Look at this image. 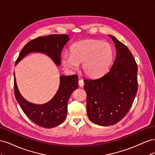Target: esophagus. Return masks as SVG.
Here are the masks:
<instances>
[{
	"label": "esophagus",
	"mask_w": 155,
	"mask_h": 155,
	"mask_svg": "<svg viewBox=\"0 0 155 155\" xmlns=\"http://www.w3.org/2000/svg\"><path fill=\"white\" fill-rule=\"evenodd\" d=\"M78 84H79V86L80 87H83L84 85V81H83V79H79V81H78Z\"/></svg>",
	"instance_id": "1"
}]
</instances>
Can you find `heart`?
Segmentation results:
<instances>
[{"mask_svg": "<svg viewBox=\"0 0 155 155\" xmlns=\"http://www.w3.org/2000/svg\"><path fill=\"white\" fill-rule=\"evenodd\" d=\"M114 58L111 45L100 40L78 41L70 47V54L63 56L62 63L67 68L76 70L82 63L86 76L96 78L104 75L110 67Z\"/></svg>", "mask_w": 155, "mask_h": 155, "instance_id": "1", "label": "heart"}]
</instances>
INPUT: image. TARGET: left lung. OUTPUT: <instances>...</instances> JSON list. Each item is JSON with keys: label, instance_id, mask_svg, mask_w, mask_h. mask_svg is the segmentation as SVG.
Returning a JSON list of instances; mask_svg holds the SVG:
<instances>
[{"label": "left lung", "instance_id": "left-lung-1", "mask_svg": "<svg viewBox=\"0 0 155 155\" xmlns=\"http://www.w3.org/2000/svg\"><path fill=\"white\" fill-rule=\"evenodd\" d=\"M115 43L116 57L109 72L96 79H84L87 114L101 126L116 124L130 110L138 90L137 64L127 46L109 35Z\"/></svg>", "mask_w": 155, "mask_h": 155}]
</instances>
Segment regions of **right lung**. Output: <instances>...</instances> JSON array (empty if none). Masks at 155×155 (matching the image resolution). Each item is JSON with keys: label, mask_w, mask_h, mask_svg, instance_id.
Instances as JSON below:
<instances>
[{"label": "right lung", "mask_w": 155, "mask_h": 155, "mask_svg": "<svg viewBox=\"0 0 155 155\" xmlns=\"http://www.w3.org/2000/svg\"><path fill=\"white\" fill-rule=\"evenodd\" d=\"M69 40L66 34H54L38 37L28 43L19 54L15 64L29 53L37 51L44 53L61 65V54ZM78 87L76 74L60 77L58 91L50 101L42 105L33 104L26 101L18 90L14 74V94L18 104L25 114L37 125L44 128H52L62 124L67 114V104L72 93Z\"/></svg>", "instance_id": "obj_1"}]
</instances>
